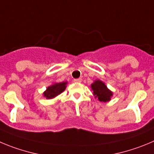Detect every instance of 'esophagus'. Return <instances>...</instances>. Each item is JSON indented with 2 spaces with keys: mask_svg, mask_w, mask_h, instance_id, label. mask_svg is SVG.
Wrapping results in <instances>:
<instances>
[{
  "mask_svg": "<svg viewBox=\"0 0 154 154\" xmlns=\"http://www.w3.org/2000/svg\"><path fill=\"white\" fill-rule=\"evenodd\" d=\"M74 82L76 83H79L82 82V79H74Z\"/></svg>",
  "mask_w": 154,
  "mask_h": 154,
  "instance_id": "34e87169",
  "label": "esophagus"
}]
</instances>
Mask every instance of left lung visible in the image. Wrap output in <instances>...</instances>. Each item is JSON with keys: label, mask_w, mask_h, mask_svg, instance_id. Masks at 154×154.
Here are the masks:
<instances>
[{"label": "left lung", "mask_w": 154, "mask_h": 154, "mask_svg": "<svg viewBox=\"0 0 154 154\" xmlns=\"http://www.w3.org/2000/svg\"><path fill=\"white\" fill-rule=\"evenodd\" d=\"M91 88L93 91V94L95 98H98L100 101L106 102L111 100L113 92L110 91L105 84L101 80H95L91 85Z\"/></svg>", "instance_id": "1"}]
</instances>
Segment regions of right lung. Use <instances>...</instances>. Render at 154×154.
I'll return each instance as SVG.
<instances>
[{
  "label": "right lung",
  "instance_id": "obj_1",
  "mask_svg": "<svg viewBox=\"0 0 154 154\" xmlns=\"http://www.w3.org/2000/svg\"><path fill=\"white\" fill-rule=\"evenodd\" d=\"M67 82H60V83H54L50 86L47 87L46 91L43 92V96L47 99H52L55 98L57 95L61 94L66 88Z\"/></svg>",
  "mask_w": 154,
  "mask_h": 154
}]
</instances>
